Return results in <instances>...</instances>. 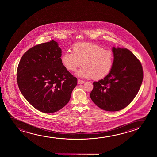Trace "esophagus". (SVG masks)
Instances as JSON below:
<instances>
[{
    "label": "esophagus",
    "instance_id": "1",
    "mask_svg": "<svg viewBox=\"0 0 157 157\" xmlns=\"http://www.w3.org/2000/svg\"><path fill=\"white\" fill-rule=\"evenodd\" d=\"M85 82L83 81V80H82L78 79V83L79 84H84Z\"/></svg>",
    "mask_w": 157,
    "mask_h": 157
}]
</instances>
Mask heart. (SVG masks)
I'll return each instance as SVG.
<instances>
[{
    "label": "heart",
    "instance_id": "obj_1",
    "mask_svg": "<svg viewBox=\"0 0 157 157\" xmlns=\"http://www.w3.org/2000/svg\"><path fill=\"white\" fill-rule=\"evenodd\" d=\"M63 64L69 71L75 72L82 64L84 67L76 72L78 77L99 80L105 77L114 65L112 50L104 49L92 43H76L72 52H65L61 57Z\"/></svg>",
    "mask_w": 157,
    "mask_h": 157
}]
</instances>
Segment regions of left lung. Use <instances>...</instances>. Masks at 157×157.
Returning a JSON list of instances; mask_svg holds the SVG:
<instances>
[{"label": "left lung", "instance_id": "obj_1", "mask_svg": "<svg viewBox=\"0 0 157 157\" xmlns=\"http://www.w3.org/2000/svg\"><path fill=\"white\" fill-rule=\"evenodd\" d=\"M114 65L110 73L93 82L90 97L102 109L116 112L131 103L137 94L143 79L142 64L126 48L113 47Z\"/></svg>", "mask_w": 157, "mask_h": 157}]
</instances>
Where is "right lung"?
I'll return each mask as SVG.
<instances>
[{"mask_svg": "<svg viewBox=\"0 0 157 157\" xmlns=\"http://www.w3.org/2000/svg\"><path fill=\"white\" fill-rule=\"evenodd\" d=\"M62 50L52 40L31 48L17 67L20 90L33 107L44 113L57 112L69 102L77 84L63 65Z\"/></svg>", "mask_w": 157, "mask_h": 157, "instance_id": "add662e5", "label": "right lung"}]
</instances>
